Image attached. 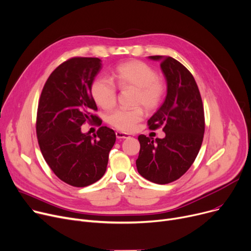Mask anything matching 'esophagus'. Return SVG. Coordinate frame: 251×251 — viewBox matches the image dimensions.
<instances>
[{
	"label": "esophagus",
	"mask_w": 251,
	"mask_h": 251,
	"mask_svg": "<svg viewBox=\"0 0 251 251\" xmlns=\"http://www.w3.org/2000/svg\"><path fill=\"white\" fill-rule=\"evenodd\" d=\"M115 136H116L117 139H128V138H129L128 134H126V132L119 131V130H117V131L115 132Z\"/></svg>",
	"instance_id": "obj_1"
}]
</instances>
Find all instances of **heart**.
Wrapping results in <instances>:
<instances>
[{
  "label": "heart",
  "instance_id": "obj_1",
  "mask_svg": "<svg viewBox=\"0 0 251 251\" xmlns=\"http://www.w3.org/2000/svg\"><path fill=\"white\" fill-rule=\"evenodd\" d=\"M114 77L121 87L137 88L135 104H142L147 110L157 108L164 97L165 87L157 73L149 65L140 61L126 62L117 67ZM91 95L97 104L110 109L116 102V89L113 83L105 77H97L91 85ZM143 109L140 106L132 108H117L110 112L106 122L116 129L130 131L143 119Z\"/></svg>",
  "mask_w": 251,
  "mask_h": 251
}]
</instances>
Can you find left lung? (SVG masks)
<instances>
[{
	"instance_id": "8db88e82",
	"label": "left lung",
	"mask_w": 251,
	"mask_h": 251,
	"mask_svg": "<svg viewBox=\"0 0 251 251\" xmlns=\"http://www.w3.org/2000/svg\"><path fill=\"white\" fill-rule=\"evenodd\" d=\"M148 58L161 63L167 86L165 100L148 125L151 129L161 126L165 137L154 141L140 135L136 164L144 178L166 184L182 176L199 154L204 132L203 107L196 80L183 65L166 55Z\"/></svg>"
}]
</instances>
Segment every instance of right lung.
<instances>
[{"label":"right lung","mask_w":251,"mask_h":251,"mask_svg":"<svg viewBox=\"0 0 251 251\" xmlns=\"http://www.w3.org/2000/svg\"><path fill=\"white\" fill-rule=\"evenodd\" d=\"M102 69L98 57H74L58 66L44 85L38 102L36 134L48 165L58 178L88 186L106 171L114 130L101 126L96 134L82 132L81 126L100 119L91 85Z\"/></svg>","instance_id":"right-lung-1"}]
</instances>
